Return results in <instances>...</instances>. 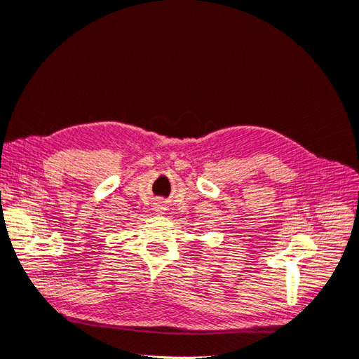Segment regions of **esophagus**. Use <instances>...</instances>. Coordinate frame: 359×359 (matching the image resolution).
<instances>
[{
	"instance_id": "34e87169",
	"label": "esophagus",
	"mask_w": 359,
	"mask_h": 359,
	"mask_svg": "<svg viewBox=\"0 0 359 359\" xmlns=\"http://www.w3.org/2000/svg\"><path fill=\"white\" fill-rule=\"evenodd\" d=\"M165 210H166V206H165V203H163V202H158L156 205V212L157 214H165Z\"/></svg>"
}]
</instances>
